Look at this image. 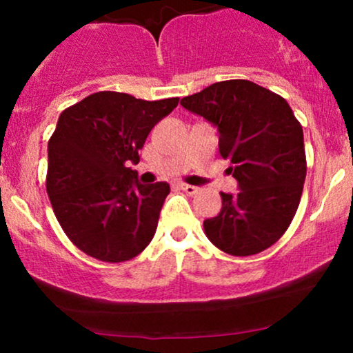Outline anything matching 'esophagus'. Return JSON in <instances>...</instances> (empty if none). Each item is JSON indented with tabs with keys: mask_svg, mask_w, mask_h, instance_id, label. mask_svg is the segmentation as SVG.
<instances>
[{
	"mask_svg": "<svg viewBox=\"0 0 353 353\" xmlns=\"http://www.w3.org/2000/svg\"><path fill=\"white\" fill-rule=\"evenodd\" d=\"M179 188L184 190V192H188L189 196H194V194L197 192V190H199V188H197V185H192V184H184V182H182V184H179Z\"/></svg>",
	"mask_w": 353,
	"mask_h": 353,
	"instance_id": "34e87169",
	"label": "esophagus"
}]
</instances>
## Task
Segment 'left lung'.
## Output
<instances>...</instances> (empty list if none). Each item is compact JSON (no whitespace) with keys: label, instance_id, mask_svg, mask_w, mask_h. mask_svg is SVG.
<instances>
[{"label":"left lung","instance_id":"1","mask_svg":"<svg viewBox=\"0 0 353 353\" xmlns=\"http://www.w3.org/2000/svg\"><path fill=\"white\" fill-rule=\"evenodd\" d=\"M181 106L216 125L219 152L230 159L239 192H221L222 209L205 236L225 254L254 255L285 232L307 174L302 125L287 101L252 81L214 83Z\"/></svg>","mask_w":353,"mask_h":353}]
</instances>
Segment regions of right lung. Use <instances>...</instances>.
<instances>
[{
	"instance_id": "right-lung-1",
	"label": "right lung",
	"mask_w": 353,
	"mask_h": 353,
	"mask_svg": "<svg viewBox=\"0 0 353 353\" xmlns=\"http://www.w3.org/2000/svg\"><path fill=\"white\" fill-rule=\"evenodd\" d=\"M177 103L101 91L61 112L48 143L46 188L61 228L84 254L124 262L152 241L171 189L141 184L131 165Z\"/></svg>"
}]
</instances>
